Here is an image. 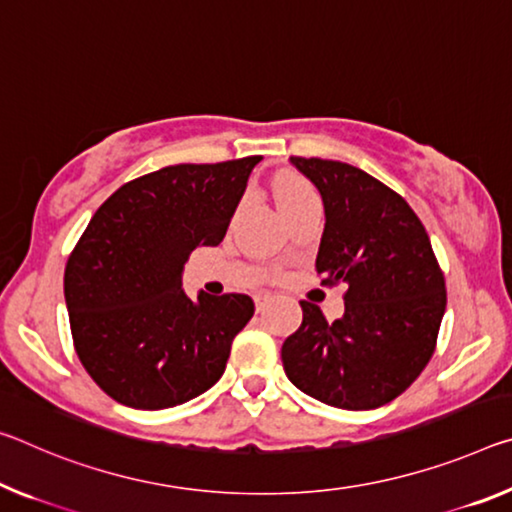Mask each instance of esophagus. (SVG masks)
<instances>
[{"mask_svg": "<svg viewBox=\"0 0 512 512\" xmlns=\"http://www.w3.org/2000/svg\"><path fill=\"white\" fill-rule=\"evenodd\" d=\"M269 300H271V296H269V294H259V296H255V307H257V312H264V307L269 305Z\"/></svg>", "mask_w": 512, "mask_h": 512, "instance_id": "34e87169", "label": "esophagus"}]
</instances>
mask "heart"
Segmentation results:
<instances>
[{"label":"heart","mask_w":512,"mask_h":512,"mask_svg":"<svg viewBox=\"0 0 512 512\" xmlns=\"http://www.w3.org/2000/svg\"><path fill=\"white\" fill-rule=\"evenodd\" d=\"M312 186L307 184L303 177H296V175H282L278 182H275V202H278V207L287 205V202H294L298 198H305V196H312Z\"/></svg>","instance_id":"b5f03b06"}]
</instances>
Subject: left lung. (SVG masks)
<instances>
[{
  "label": "left lung",
  "mask_w": 512,
  "mask_h": 512,
  "mask_svg": "<svg viewBox=\"0 0 512 512\" xmlns=\"http://www.w3.org/2000/svg\"><path fill=\"white\" fill-rule=\"evenodd\" d=\"M321 193L326 227L316 255L323 285L346 282L332 323L300 300L303 323L282 344L300 392L342 410H373L405 392L431 360L446 289L426 227L408 202L364 170L289 157Z\"/></svg>",
  "instance_id": "8db88e82"
}]
</instances>
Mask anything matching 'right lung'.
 I'll list each match as a JSON object with an SVG mask.
<instances>
[{"instance_id": "add662e5", "label": "right lung", "mask_w": 512, "mask_h": 512, "mask_svg": "<svg viewBox=\"0 0 512 512\" xmlns=\"http://www.w3.org/2000/svg\"><path fill=\"white\" fill-rule=\"evenodd\" d=\"M259 161L166 166L123 184L93 214L63 294L79 360L113 401L173 408L223 376L255 303L205 291L191 300L182 273L198 246L223 241Z\"/></svg>"}]
</instances>
